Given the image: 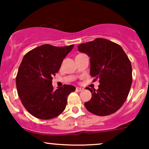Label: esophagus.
Instances as JSON below:
<instances>
[{"label":"esophagus","instance_id":"esophagus-1","mask_svg":"<svg viewBox=\"0 0 149 149\" xmlns=\"http://www.w3.org/2000/svg\"><path fill=\"white\" fill-rule=\"evenodd\" d=\"M76 90L78 92H81V91H83V90H84V88H80V87H77Z\"/></svg>","mask_w":149,"mask_h":149}]
</instances>
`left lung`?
Returning a JSON list of instances; mask_svg holds the SVG:
<instances>
[{"label":"left lung","mask_w":149,"mask_h":149,"mask_svg":"<svg viewBox=\"0 0 149 149\" xmlns=\"http://www.w3.org/2000/svg\"><path fill=\"white\" fill-rule=\"evenodd\" d=\"M78 51L90 57V75L100 80L99 88H87L91 100L85 102L88 111L97 116L113 113L123 106L132 85V65L122 47L104 38L78 45Z\"/></svg>","instance_id":"obj_1"}]
</instances>
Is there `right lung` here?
Masks as SVG:
<instances>
[{
	"label": "right lung",
	"instance_id": "right-lung-1",
	"mask_svg": "<svg viewBox=\"0 0 149 149\" xmlns=\"http://www.w3.org/2000/svg\"><path fill=\"white\" fill-rule=\"evenodd\" d=\"M74 45L56 47L45 44L27 52L16 77L18 95L29 113L39 119L54 118L64 111L67 97L76 88L64 85L53 90L52 77Z\"/></svg>",
	"mask_w": 149,
	"mask_h": 149
}]
</instances>
